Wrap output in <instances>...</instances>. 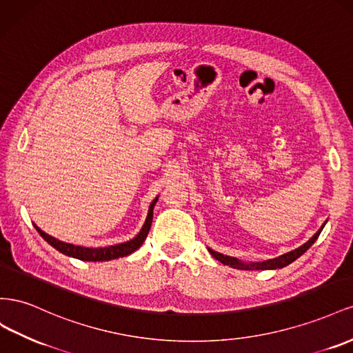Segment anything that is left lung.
I'll return each instance as SVG.
<instances>
[{"label":"left lung","instance_id":"left-lung-1","mask_svg":"<svg viewBox=\"0 0 353 353\" xmlns=\"http://www.w3.org/2000/svg\"><path fill=\"white\" fill-rule=\"evenodd\" d=\"M325 225V223H324ZM324 225L321 226V229L318 230V232L312 236L307 243H305L301 247H299V248H296V250H293V251H290V253H287V254H283V256H279V257H276V259H270V260H266V261H261V263H250V265H247V263H243V261H238L236 259H234V257H229V256H223V254H220V253H216V251H213V250H210L208 248V251H210V254L213 256L216 260H219V261H221V263L223 265H228V266H230V268H234V269H244V270H247V269H256V270H263V269H279V268H284V266H287V265H290V263H293V261L296 260V259H299L301 254L305 253L306 250H309V247L315 243V241L318 239V236H319V234H321V230H322V228H324Z\"/></svg>","mask_w":353,"mask_h":353}]
</instances>
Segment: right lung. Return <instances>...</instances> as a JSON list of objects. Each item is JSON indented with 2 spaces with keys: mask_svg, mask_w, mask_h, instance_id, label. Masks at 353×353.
<instances>
[{
  "mask_svg": "<svg viewBox=\"0 0 353 353\" xmlns=\"http://www.w3.org/2000/svg\"><path fill=\"white\" fill-rule=\"evenodd\" d=\"M158 201V198H155L152 201V204L149 207V213L146 217L145 225L140 230L139 235L136 238H133L132 241H127V243L123 244H117V245H110V247H105V248H85V247H79V245H74V244H66L63 241H59L53 236L47 235L46 232H43L41 229L38 226L37 230L38 234L41 235L50 245H53L56 250H59L60 253H63L66 256L70 257H75L79 260H84V261H103V260H112V259H118V257H124L132 254L133 251H136L140 245L143 244V241L146 239L148 234H149V229L150 225H152V217H154V205Z\"/></svg>",
  "mask_w": 353,
  "mask_h": 353,
  "instance_id": "1",
  "label": "right lung"
}]
</instances>
